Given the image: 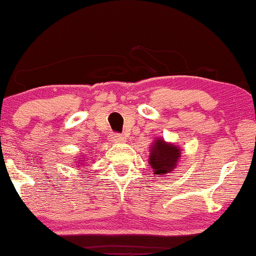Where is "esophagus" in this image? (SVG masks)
Here are the masks:
<instances>
[{"mask_svg":"<svg viewBox=\"0 0 256 256\" xmlns=\"http://www.w3.org/2000/svg\"><path fill=\"white\" fill-rule=\"evenodd\" d=\"M110 140H112V142H121V141H123V136L121 134L115 133V134H112V136H110Z\"/></svg>","mask_w":256,"mask_h":256,"instance_id":"34e87169","label":"esophagus"}]
</instances>
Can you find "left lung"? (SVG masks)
Segmentation results:
<instances>
[{
	"instance_id": "left-lung-1",
	"label": "left lung",
	"mask_w": 256,
	"mask_h": 256,
	"mask_svg": "<svg viewBox=\"0 0 256 256\" xmlns=\"http://www.w3.org/2000/svg\"><path fill=\"white\" fill-rule=\"evenodd\" d=\"M180 156V150L172 144H166L159 138L153 144L150 154V164L154 170V174L162 176L174 168Z\"/></svg>"
}]
</instances>
